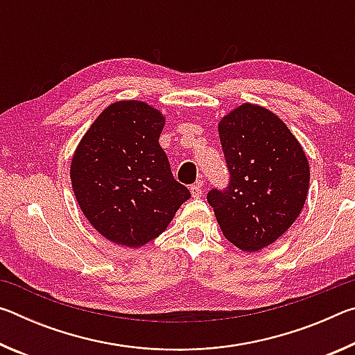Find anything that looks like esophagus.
<instances>
[{"instance_id": "esophagus-1", "label": "esophagus", "mask_w": 355, "mask_h": 355, "mask_svg": "<svg viewBox=\"0 0 355 355\" xmlns=\"http://www.w3.org/2000/svg\"><path fill=\"white\" fill-rule=\"evenodd\" d=\"M202 191H203V188H202L200 182H197L196 184L191 186V194L194 199H199V197H202Z\"/></svg>"}]
</instances>
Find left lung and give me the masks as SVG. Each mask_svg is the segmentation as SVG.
Here are the masks:
<instances>
[{"mask_svg":"<svg viewBox=\"0 0 355 355\" xmlns=\"http://www.w3.org/2000/svg\"><path fill=\"white\" fill-rule=\"evenodd\" d=\"M230 186L209 191L224 236L257 252L284 235L307 200L310 166L290 128L268 107L243 103L218 123Z\"/></svg>","mask_w":355,"mask_h":355,"instance_id":"obj_1","label":"left lung"}]
</instances>
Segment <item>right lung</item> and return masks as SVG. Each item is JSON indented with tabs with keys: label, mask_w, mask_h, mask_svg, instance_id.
I'll return each instance as SVG.
<instances>
[{
	"label": "right lung",
	"mask_w": 355,
	"mask_h": 355,
	"mask_svg": "<svg viewBox=\"0 0 355 355\" xmlns=\"http://www.w3.org/2000/svg\"><path fill=\"white\" fill-rule=\"evenodd\" d=\"M164 125V114L146 101H114L75 148L70 182L76 202L107 241L133 249L146 245L191 197L172 177L159 146Z\"/></svg>",
	"instance_id": "right-lung-1"
}]
</instances>
